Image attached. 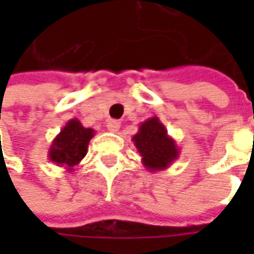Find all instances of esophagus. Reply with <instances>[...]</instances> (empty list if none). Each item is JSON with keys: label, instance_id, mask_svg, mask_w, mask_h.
Instances as JSON below:
<instances>
[{"label": "esophagus", "instance_id": "1", "mask_svg": "<svg viewBox=\"0 0 254 254\" xmlns=\"http://www.w3.org/2000/svg\"><path fill=\"white\" fill-rule=\"evenodd\" d=\"M120 122H117V120H110V122L107 123V130L110 132H117L119 131V128H120Z\"/></svg>", "mask_w": 254, "mask_h": 254}]
</instances>
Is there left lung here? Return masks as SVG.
Instances as JSON below:
<instances>
[{
    "label": "left lung",
    "mask_w": 254,
    "mask_h": 254,
    "mask_svg": "<svg viewBox=\"0 0 254 254\" xmlns=\"http://www.w3.org/2000/svg\"><path fill=\"white\" fill-rule=\"evenodd\" d=\"M132 142L141 155L142 165L151 172L167 170L180 157L177 141L168 135L165 126L155 116L140 124Z\"/></svg>",
    "instance_id": "obj_1"
}]
</instances>
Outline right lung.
Instances as JSON below:
<instances>
[{"instance_id": "obj_1", "label": "right lung", "mask_w": 254, "mask_h": 254, "mask_svg": "<svg viewBox=\"0 0 254 254\" xmlns=\"http://www.w3.org/2000/svg\"><path fill=\"white\" fill-rule=\"evenodd\" d=\"M93 135V128L83 127L77 119L69 120L54 138L48 151V158L58 167H64L66 171L73 172L74 167L87 154L89 142Z\"/></svg>"}]
</instances>
